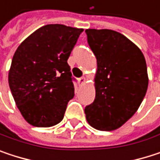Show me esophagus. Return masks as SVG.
Listing matches in <instances>:
<instances>
[{
	"label": "esophagus",
	"mask_w": 160,
	"mask_h": 160,
	"mask_svg": "<svg viewBox=\"0 0 160 160\" xmlns=\"http://www.w3.org/2000/svg\"><path fill=\"white\" fill-rule=\"evenodd\" d=\"M85 81H86V79L84 78V77H81L79 79V82H80V84H83V83H85Z\"/></svg>",
	"instance_id": "obj_1"
}]
</instances>
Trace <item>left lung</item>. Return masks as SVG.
Here are the masks:
<instances>
[{
	"label": "left lung",
	"mask_w": 160,
	"mask_h": 160,
	"mask_svg": "<svg viewBox=\"0 0 160 160\" xmlns=\"http://www.w3.org/2000/svg\"><path fill=\"white\" fill-rule=\"evenodd\" d=\"M97 60L95 99L84 109L88 123L99 131L121 127L138 110L148 87L144 54L132 42L111 29L85 30Z\"/></svg>",
	"instance_id": "1"
}]
</instances>
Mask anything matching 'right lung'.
Listing matches in <instances>:
<instances>
[{
	"label": "right lung",
	"mask_w": 160,
	"mask_h": 160,
	"mask_svg": "<svg viewBox=\"0 0 160 160\" xmlns=\"http://www.w3.org/2000/svg\"><path fill=\"white\" fill-rule=\"evenodd\" d=\"M83 28L46 25L16 49L8 82L23 118L35 127H52L64 118L74 97L68 59Z\"/></svg>",
	"instance_id": "right-lung-1"
}]
</instances>
